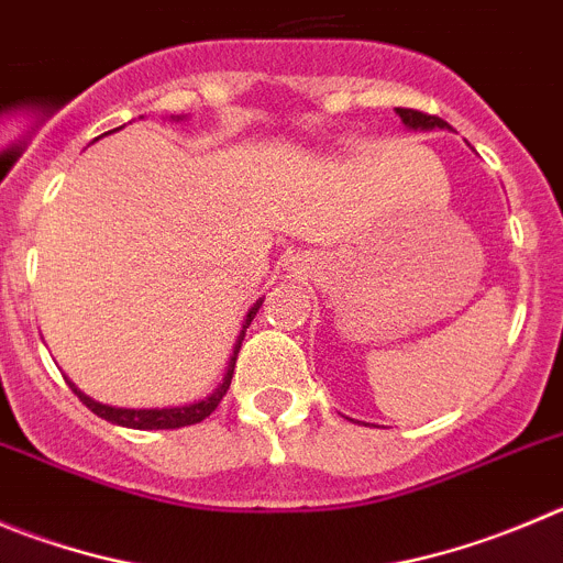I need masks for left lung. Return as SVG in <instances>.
I'll list each match as a JSON object with an SVG mask.
<instances>
[{
  "label": "left lung",
  "mask_w": 563,
  "mask_h": 563,
  "mask_svg": "<svg viewBox=\"0 0 563 563\" xmlns=\"http://www.w3.org/2000/svg\"><path fill=\"white\" fill-rule=\"evenodd\" d=\"M397 113H400L402 122L408 124V128L413 130H433V128H448V122L444 119H439V115H430V113H422V110H413V108H397Z\"/></svg>",
  "instance_id": "obj_1"
}]
</instances>
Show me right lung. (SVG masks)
I'll return each instance as SVG.
<instances>
[{
    "label": "right lung",
    "instance_id": "1",
    "mask_svg": "<svg viewBox=\"0 0 563 563\" xmlns=\"http://www.w3.org/2000/svg\"><path fill=\"white\" fill-rule=\"evenodd\" d=\"M257 308H261V299H257L255 306L250 308V313H246V322H244V330L250 328V322L255 319ZM244 330H241L239 341H235V350H233V358H230V366H228V375H224L222 386L217 388V391L210 394V397H205V400L194 402V406H183V408H161V411H133V408H110V406H102V402H93L91 397H86L82 391H77L75 386H71V391L80 397V402L86 408H91L97 417L108 419V422L113 424H122V428H135V430H175V428H186V424H197L202 422L205 417H210V413L217 411V406L222 402V397L228 394L230 388V380H233V369H235V358H239V350H241V341H244Z\"/></svg>",
    "mask_w": 563,
    "mask_h": 563
}]
</instances>
